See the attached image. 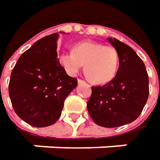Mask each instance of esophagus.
Instances as JSON below:
<instances>
[{
	"label": "esophagus",
	"instance_id": "obj_1",
	"mask_svg": "<svg viewBox=\"0 0 160 160\" xmlns=\"http://www.w3.org/2000/svg\"><path fill=\"white\" fill-rule=\"evenodd\" d=\"M77 82H78V84H82V83H84V80H82V79H78L77 80Z\"/></svg>",
	"mask_w": 160,
	"mask_h": 160
}]
</instances>
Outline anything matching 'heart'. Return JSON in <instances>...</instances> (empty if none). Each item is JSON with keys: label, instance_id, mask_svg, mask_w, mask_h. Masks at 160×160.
Returning <instances> with one entry per match:
<instances>
[{"label": "heart", "instance_id": "b5f03b06", "mask_svg": "<svg viewBox=\"0 0 160 160\" xmlns=\"http://www.w3.org/2000/svg\"><path fill=\"white\" fill-rule=\"evenodd\" d=\"M58 62L70 76H76L84 65V72L92 83L105 84L117 73L119 53L112 46L82 41L73 47L72 52L62 53Z\"/></svg>", "mask_w": 160, "mask_h": 160}]
</instances>
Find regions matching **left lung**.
<instances>
[{
	"instance_id": "1",
	"label": "left lung",
	"mask_w": 160,
	"mask_h": 160,
	"mask_svg": "<svg viewBox=\"0 0 160 160\" xmlns=\"http://www.w3.org/2000/svg\"><path fill=\"white\" fill-rule=\"evenodd\" d=\"M108 40L119 53V68L112 81L92 86L87 110L97 125L114 128L140 116L148 97V76L143 61L131 47L114 38Z\"/></svg>"
}]
</instances>
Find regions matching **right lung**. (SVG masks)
I'll list each match as a JSON object with an SVG mask.
<instances>
[{
    "label": "right lung",
    "instance_id": "1",
    "mask_svg": "<svg viewBox=\"0 0 160 160\" xmlns=\"http://www.w3.org/2000/svg\"><path fill=\"white\" fill-rule=\"evenodd\" d=\"M58 33L36 41L20 57L12 69L9 95L21 120L33 127L54 124L61 115L64 102L77 85L58 58Z\"/></svg>",
    "mask_w": 160,
    "mask_h": 160
}]
</instances>
